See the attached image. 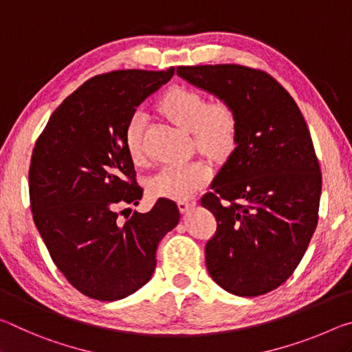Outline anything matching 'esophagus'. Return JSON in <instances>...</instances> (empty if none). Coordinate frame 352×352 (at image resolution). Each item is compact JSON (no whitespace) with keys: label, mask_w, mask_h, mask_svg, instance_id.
<instances>
[{"label":"esophagus","mask_w":352,"mask_h":352,"mask_svg":"<svg viewBox=\"0 0 352 352\" xmlns=\"http://www.w3.org/2000/svg\"><path fill=\"white\" fill-rule=\"evenodd\" d=\"M195 204H197V203H195V201H190V199L177 201V207H179V210L182 212V214H184V212H188Z\"/></svg>","instance_id":"esophagus-1"}]
</instances>
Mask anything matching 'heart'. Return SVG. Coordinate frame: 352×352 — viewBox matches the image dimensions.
I'll return each instance as SVG.
<instances>
[{"label":"heart","instance_id":"obj_1","mask_svg":"<svg viewBox=\"0 0 352 352\" xmlns=\"http://www.w3.org/2000/svg\"><path fill=\"white\" fill-rule=\"evenodd\" d=\"M162 112L181 128L190 131L198 151L214 160L228 159L237 145L239 120L226 101L207 102L204 95L187 87H173L160 100ZM145 117L131 115L124 129L126 149L134 162L143 159L142 137ZM210 166L204 160L173 162L160 168L148 182L149 193L159 198L187 199L209 182Z\"/></svg>","mask_w":352,"mask_h":352}]
</instances>
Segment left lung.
I'll list each match as a JSON object with an SVG mask.
<instances>
[{
    "instance_id": "1",
    "label": "left lung",
    "mask_w": 352,
    "mask_h": 352,
    "mask_svg": "<svg viewBox=\"0 0 352 352\" xmlns=\"http://www.w3.org/2000/svg\"><path fill=\"white\" fill-rule=\"evenodd\" d=\"M176 73L234 107L237 146L201 206L217 230L206 267L237 296H261L290 278L318 224L321 170L301 111L272 74L237 63Z\"/></svg>"
}]
</instances>
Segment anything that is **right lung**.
Segmentation results:
<instances>
[{
    "instance_id": "obj_1",
    "label": "right lung",
    "mask_w": 352,
    "mask_h": 352,
    "mask_svg": "<svg viewBox=\"0 0 352 352\" xmlns=\"http://www.w3.org/2000/svg\"><path fill=\"white\" fill-rule=\"evenodd\" d=\"M173 74L175 67L90 78L56 109L32 149L34 223L65 279L98 301H117L145 285L159 241L179 221L168 198L118 221L124 212L118 210L137 206L143 195L126 149V124Z\"/></svg>"
}]
</instances>
